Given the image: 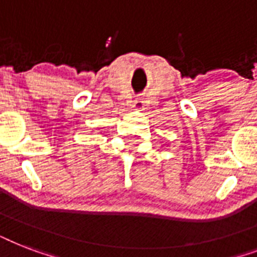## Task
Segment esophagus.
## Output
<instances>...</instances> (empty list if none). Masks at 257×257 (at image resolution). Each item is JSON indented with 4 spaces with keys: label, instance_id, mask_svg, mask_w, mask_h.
Returning a JSON list of instances; mask_svg holds the SVG:
<instances>
[{
    "label": "esophagus",
    "instance_id": "1",
    "mask_svg": "<svg viewBox=\"0 0 257 257\" xmlns=\"http://www.w3.org/2000/svg\"><path fill=\"white\" fill-rule=\"evenodd\" d=\"M133 108H135V109H141V108H143V102H141V100H136V101H135V104H133Z\"/></svg>",
    "mask_w": 257,
    "mask_h": 257
}]
</instances>
